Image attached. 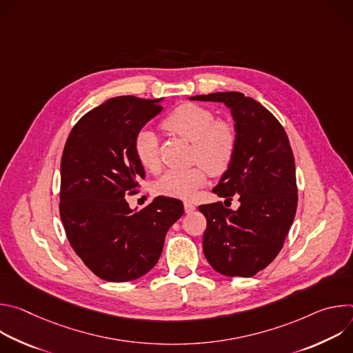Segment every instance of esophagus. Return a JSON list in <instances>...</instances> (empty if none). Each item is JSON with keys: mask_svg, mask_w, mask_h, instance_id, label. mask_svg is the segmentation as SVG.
<instances>
[{"mask_svg": "<svg viewBox=\"0 0 353 353\" xmlns=\"http://www.w3.org/2000/svg\"><path fill=\"white\" fill-rule=\"evenodd\" d=\"M195 210V205L192 203H184V211L185 214H191Z\"/></svg>", "mask_w": 353, "mask_h": 353, "instance_id": "34e87169", "label": "esophagus"}]
</instances>
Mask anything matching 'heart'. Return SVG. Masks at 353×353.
Instances as JSON below:
<instances>
[{
  "label": "heart",
  "instance_id": "b5f03b06",
  "mask_svg": "<svg viewBox=\"0 0 353 353\" xmlns=\"http://www.w3.org/2000/svg\"><path fill=\"white\" fill-rule=\"evenodd\" d=\"M162 125L166 131L192 142V159L211 173L219 174L230 165L237 146V131L229 121H215V114L208 108L195 103L180 105L163 120ZM134 154L145 170H158V139L154 131L142 128L137 132ZM203 166L168 170L158 179L157 192L181 199L192 198L196 190L207 183V170Z\"/></svg>",
  "mask_w": 353,
  "mask_h": 353
}]
</instances>
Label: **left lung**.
I'll return each mask as SVG.
<instances>
[{
	"label": "left lung",
	"instance_id": "obj_1",
	"mask_svg": "<svg viewBox=\"0 0 353 353\" xmlns=\"http://www.w3.org/2000/svg\"><path fill=\"white\" fill-rule=\"evenodd\" d=\"M190 100L223 103L237 131V146L214 192L240 207L199 205L207 218L203 239L211 267L225 276H254L281 251L293 223L297 188L293 152L279 121L257 100L240 92L191 96Z\"/></svg>",
	"mask_w": 353,
	"mask_h": 353
}]
</instances>
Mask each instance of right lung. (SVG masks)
Returning a JSON list of instances; mask_svg holds the SVG:
<instances>
[{
    "instance_id": "1",
    "label": "right lung",
    "mask_w": 353,
    "mask_h": 353,
    "mask_svg": "<svg viewBox=\"0 0 353 353\" xmlns=\"http://www.w3.org/2000/svg\"><path fill=\"white\" fill-rule=\"evenodd\" d=\"M162 99L117 96L88 112L72 128L61 159L60 215L83 264L109 282L134 281L152 270L180 199L157 196L131 210L125 195L145 179L134 154L138 131L163 108Z\"/></svg>"
}]
</instances>
